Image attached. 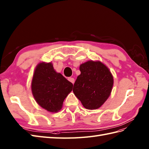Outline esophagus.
I'll return each mask as SVG.
<instances>
[{"label": "esophagus", "mask_w": 149, "mask_h": 149, "mask_svg": "<svg viewBox=\"0 0 149 149\" xmlns=\"http://www.w3.org/2000/svg\"><path fill=\"white\" fill-rule=\"evenodd\" d=\"M68 80L70 81V82H71V83H72V84H74V78H71V77L68 78Z\"/></svg>", "instance_id": "34e87169"}]
</instances>
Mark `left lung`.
Instances as JSON below:
<instances>
[{"mask_svg": "<svg viewBox=\"0 0 149 149\" xmlns=\"http://www.w3.org/2000/svg\"><path fill=\"white\" fill-rule=\"evenodd\" d=\"M81 74L73 89L74 95L87 109H96L109 97L113 77L109 70L100 61H88L80 65Z\"/></svg>", "mask_w": 149, "mask_h": 149, "instance_id": "8db88e82", "label": "left lung"}]
</instances>
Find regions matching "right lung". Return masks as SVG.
<instances>
[{"label":"right lung","mask_w":149,"mask_h":149,"mask_svg":"<svg viewBox=\"0 0 149 149\" xmlns=\"http://www.w3.org/2000/svg\"><path fill=\"white\" fill-rule=\"evenodd\" d=\"M73 85L54 70L52 63H40L31 82L33 95L37 102L49 112H56L63 106L65 98Z\"/></svg>","instance_id":"1"}]
</instances>
